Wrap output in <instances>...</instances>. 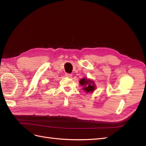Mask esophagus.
I'll use <instances>...</instances> for the list:
<instances>
[{
  "instance_id": "1",
  "label": "esophagus",
  "mask_w": 146,
  "mask_h": 146,
  "mask_svg": "<svg viewBox=\"0 0 146 146\" xmlns=\"http://www.w3.org/2000/svg\"><path fill=\"white\" fill-rule=\"evenodd\" d=\"M65 76H66V77H69V78H70V77H72V74H69V73H66Z\"/></svg>"
}]
</instances>
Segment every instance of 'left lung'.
<instances>
[{"mask_svg": "<svg viewBox=\"0 0 146 146\" xmlns=\"http://www.w3.org/2000/svg\"><path fill=\"white\" fill-rule=\"evenodd\" d=\"M80 83L82 86H83V90H85L86 92H90L94 91L95 90V85L93 82L91 81L90 80L86 78H83L81 79L80 81Z\"/></svg>", "mask_w": 146, "mask_h": 146, "instance_id": "left-lung-1", "label": "left lung"}]
</instances>
